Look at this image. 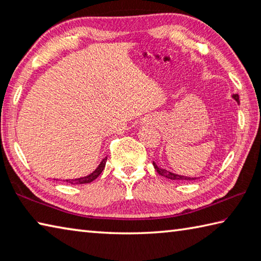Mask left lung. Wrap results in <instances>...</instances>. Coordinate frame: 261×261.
I'll return each mask as SVG.
<instances>
[{
    "label": "left lung",
    "mask_w": 261,
    "mask_h": 261,
    "mask_svg": "<svg viewBox=\"0 0 261 261\" xmlns=\"http://www.w3.org/2000/svg\"><path fill=\"white\" fill-rule=\"evenodd\" d=\"M232 98L235 99L237 102H240V96H238V94H233ZM153 166H154V168H155V170L158 171V174L163 176V177H166V178L174 179V180H194V179H197L196 177H188V176L176 175V174L170 173V171H168L166 169H161V168H159L154 162H153Z\"/></svg>",
    "instance_id": "obj_1"
}]
</instances>
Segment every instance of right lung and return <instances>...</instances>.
I'll use <instances>...</instances> for the list:
<instances>
[{
	"mask_svg": "<svg viewBox=\"0 0 261 261\" xmlns=\"http://www.w3.org/2000/svg\"><path fill=\"white\" fill-rule=\"evenodd\" d=\"M106 161H107V158H105L101 163L99 165V167L96 168V169L93 171V173L90 174L88 176H85V177H82V178H74V179H65L63 182L65 183H70V184H86V183H91L93 182V180L98 177V176L102 173V170L105 169V166H106Z\"/></svg>",
	"mask_w": 261,
	"mask_h": 261,
	"instance_id": "add662e5",
	"label": "right lung"
}]
</instances>
